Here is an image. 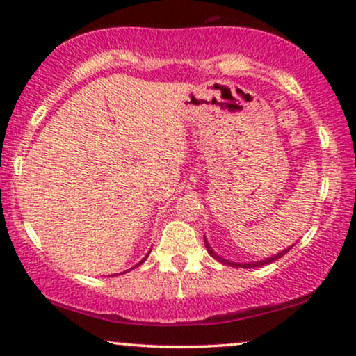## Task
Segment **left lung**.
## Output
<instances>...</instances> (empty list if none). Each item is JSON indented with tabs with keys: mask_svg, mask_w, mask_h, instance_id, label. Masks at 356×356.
<instances>
[{
	"mask_svg": "<svg viewBox=\"0 0 356 356\" xmlns=\"http://www.w3.org/2000/svg\"><path fill=\"white\" fill-rule=\"evenodd\" d=\"M204 243H206V248H207V252L209 254H211L213 259H217V261H220L222 264H227V266H232V267H243V269H248V267H259V266H264V264H269V262H274V261H277V259H280L282 256L284 254H286V252H289L291 248L293 246H290L289 250H284V251H280L279 254H275V256H272V257H269V259H266V261H259V262H250V264H238V262H230V261H227V259H223V257H220L218 254H216V252H213V250L211 246H209V243H207V240H206V236H204Z\"/></svg>",
	"mask_w": 356,
	"mask_h": 356,
	"instance_id": "8db88e82",
	"label": "left lung"
}]
</instances>
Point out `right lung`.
<instances>
[{
  "label": "right lung",
  "mask_w": 356,
  "mask_h": 356,
  "mask_svg": "<svg viewBox=\"0 0 356 356\" xmlns=\"http://www.w3.org/2000/svg\"><path fill=\"white\" fill-rule=\"evenodd\" d=\"M143 262H144V259H143V261H140V262H139V264H143ZM139 264H138V266H139ZM138 266H136V267H138Z\"/></svg>",
  "instance_id": "1"
}]
</instances>
